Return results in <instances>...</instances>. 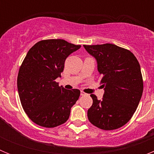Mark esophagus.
I'll use <instances>...</instances> for the list:
<instances>
[{"mask_svg": "<svg viewBox=\"0 0 154 154\" xmlns=\"http://www.w3.org/2000/svg\"><path fill=\"white\" fill-rule=\"evenodd\" d=\"M80 95H81V96H85L86 94H85L84 92H82V91H81V92H80Z\"/></svg>", "mask_w": 154, "mask_h": 154, "instance_id": "1", "label": "esophagus"}]
</instances>
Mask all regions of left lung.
<instances>
[{
	"label": "left lung",
	"mask_w": 154,
	"mask_h": 154,
	"mask_svg": "<svg viewBox=\"0 0 154 154\" xmlns=\"http://www.w3.org/2000/svg\"><path fill=\"white\" fill-rule=\"evenodd\" d=\"M96 58L104 89L102 100L92 94L88 119L96 127L112 130L128 123L135 112L143 90L140 65L133 53L112 44L83 45Z\"/></svg>",
	"instance_id": "obj_1"
}]
</instances>
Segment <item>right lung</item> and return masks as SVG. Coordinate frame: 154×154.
Here are the masks:
<instances>
[{
	"label": "right lung",
	"instance_id": "obj_1",
	"mask_svg": "<svg viewBox=\"0 0 154 154\" xmlns=\"http://www.w3.org/2000/svg\"><path fill=\"white\" fill-rule=\"evenodd\" d=\"M80 48L62 39H48L37 42L27 53L19 69L17 90L24 112L36 124L52 128L69 118L80 91L65 89L55 79L63 72L66 58Z\"/></svg>",
	"mask_w": 154,
	"mask_h": 154
}]
</instances>
